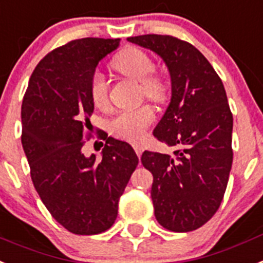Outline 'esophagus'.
<instances>
[{"label":"esophagus","instance_id":"1","mask_svg":"<svg viewBox=\"0 0 263 263\" xmlns=\"http://www.w3.org/2000/svg\"><path fill=\"white\" fill-rule=\"evenodd\" d=\"M134 148H135V152H136V155L139 156V158H140V156H142V154H143V145H140V144H134Z\"/></svg>","mask_w":263,"mask_h":263}]
</instances>
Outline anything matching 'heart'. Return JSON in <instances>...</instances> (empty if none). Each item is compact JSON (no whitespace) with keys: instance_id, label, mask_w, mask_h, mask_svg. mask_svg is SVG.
I'll use <instances>...</instances> for the list:
<instances>
[{"instance_id":"heart-1","label":"heart","mask_w":263,"mask_h":263,"mask_svg":"<svg viewBox=\"0 0 263 263\" xmlns=\"http://www.w3.org/2000/svg\"><path fill=\"white\" fill-rule=\"evenodd\" d=\"M115 69L120 73L142 81V89L148 99L154 101L164 100L167 87L160 77L151 76L155 64L151 57L138 48H127L121 50L112 61ZM90 99L99 108H104L108 103V83L104 74L100 72L92 76L89 87ZM155 120V112L149 105L128 109L118 114L111 121V131L119 138L127 140H140L145 131Z\"/></svg>"}]
</instances>
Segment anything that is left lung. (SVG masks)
<instances>
[{"label":"left lung","mask_w":263,"mask_h":263,"mask_svg":"<svg viewBox=\"0 0 263 263\" xmlns=\"http://www.w3.org/2000/svg\"><path fill=\"white\" fill-rule=\"evenodd\" d=\"M127 40L156 53L171 79V100L154 136L175 147V156L151 151L142 155L154 176L156 220L175 233L196 230L219 209L233 164V115L226 90L191 44L162 34Z\"/></svg>","instance_id":"1"}]
</instances>
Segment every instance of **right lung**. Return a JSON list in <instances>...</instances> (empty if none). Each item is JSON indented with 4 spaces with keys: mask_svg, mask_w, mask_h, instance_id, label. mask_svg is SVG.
<instances>
[{
    "mask_svg": "<svg viewBox=\"0 0 263 263\" xmlns=\"http://www.w3.org/2000/svg\"><path fill=\"white\" fill-rule=\"evenodd\" d=\"M120 39L73 40L48 53L30 76L21 107L23 142L34 189L52 217L79 235L108 230L139 159L127 142L105 138L101 158L83 154L95 104L92 76Z\"/></svg>",
    "mask_w": 263,
    "mask_h": 263,
    "instance_id": "obj_1",
    "label": "right lung"
}]
</instances>
